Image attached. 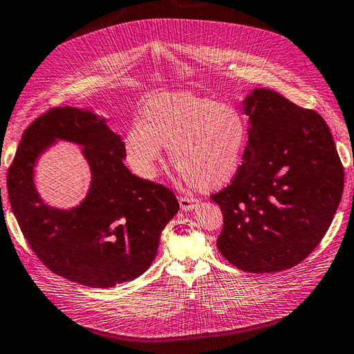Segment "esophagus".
Wrapping results in <instances>:
<instances>
[{"instance_id":"esophagus-1","label":"esophagus","mask_w":354,"mask_h":354,"mask_svg":"<svg viewBox=\"0 0 354 354\" xmlns=\"http://www.w3.org/2000/svg\"><path fill=\"white\" fill-rule=\"evenodd\" d=\"M179 205L184 211H192L197 205V201L192 197H179Z\"/></svg>"}]
</instances>
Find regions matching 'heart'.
Returning a JSON list of instances; mask_svg holds the SVG:
<instances>
[{
  "instance_id": "obj_1",
  "label": "heart",
  "mask_w": 354,
  "mask_h": 354,
  "mask_svg": "<svg viewBox=\"0 0 354 354\" xmlns=\"http://www.w3.org/2000/svg\"><path fill=\"white\" fill-rule=\"evenodd\" d=\"M248 122L232 104L193 92L155 95L123 137V155L131 170L145 179L157 175L161 147L184 183L212 192L227 185L240 171Z\"/></svg>"
}]
</instances>
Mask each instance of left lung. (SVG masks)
I'll return each mask as SVG.
<instances>
[{
    "label": "left lung",
    "mask_w": 354,
    "mask_h": 354,
    "mask_svg": "<svg viewBox=\"0 0 354 354\" xmlns=\"http://www.w3.org/2000/svg\"><path fill=\"white\" fill-rule=\"evenodd\" d=\"M249 140L231 184L211 199L223 212L217 248L236 268L276 273L323 240L341 202L344 167L327 123L270 88L244 100Z\"/></svg>",
    "instance_id": "left-lung-1"
}]
</instances>
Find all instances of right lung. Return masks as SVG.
<instances>
[{"label": "right lung", "mask_w": 354, "mask_h": 354, "mask_svg": "<svg viewBox=\"0 0 354 354\" xmlns=\"http://www.w3.org/2000/svg\"><path fill=\"white\" fill-rule=\"evenodd\" d=\"M55 138L86 145L93 185L80 207H48L32 184L38 153ZM123 142L88 110L54 106L32 120L7 171V192L30 249L57 276L92 288L133 281L149 268L179 203L162 184L131 174Z\"/></svg>", "instance_id": "obj_1"}]
</instances>
